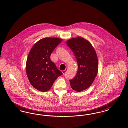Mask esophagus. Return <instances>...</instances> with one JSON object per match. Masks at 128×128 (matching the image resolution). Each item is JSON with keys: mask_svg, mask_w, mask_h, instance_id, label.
<instances>
[{"mask_svg": "<svg viewBox=\"0 0 128 128\" xmlns=\"http://www.w3.org/2000/svg\"><path fill=\"white\" fill-rule=\"evenodd\" d=\"M67 70H68V68H66L65 70H62V73H63V74H64L65 73H66V72H67Z\"/></svg>", "mask_w": 128, "mask_h": 128, "instance_id": "34e87169", "label": "esophagus"}]
</instances>
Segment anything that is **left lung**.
I'll use <instances>...</instances> for the list:
<instances>
[{"instance_id":"left-lung-1","label":"left lung","mask_w":128,"mask_h":128,"mask_svg":"<svg viewBox=\"0 0 128 128\" xmlns=\"http://www.w3.org/2000/svg\"><path fill=\"white\" fill-rule=\"evenodd\" d=\"M67 43L78 64L77 74L70 82L72 89L80 92L88 88L94 81L98 70V56L91 44L82 37L72 38Z\"/></svg>"}]
</instances>
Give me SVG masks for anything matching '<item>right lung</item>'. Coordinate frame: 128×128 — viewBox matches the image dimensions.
<instances>
[{
    "mask_svg": "<svg viewBox=\"0 0 128 128\" xmlns=\"http://www.w3.org/2000/svg\"><path fill=\"white\" fill-rule=\"evenodd\" d=\"M62 41L59 38H44L30 49L26 61V72L30 84L39 91H48L55 80L62 74L50 60L51 53Z\"/></svg>",
    "mask_w": 128,
    "mask_h": 128,
    "instance_id": "obj_1",
    "label": "right lung"
}]
</instances>
